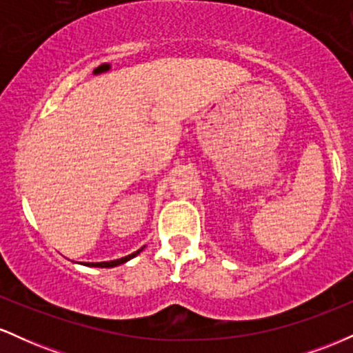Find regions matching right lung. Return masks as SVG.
Listing matches in <instances>:
<instances>
[{
    "label": "right lung",
    "instance_id": "right-lung-1",
    "mask_svg": "<svg viewBox=\"0 0 353 353\" xmlns=\"http://www.w3.org/2000/svg\"><path fill=\"white\" fill-rule=\"evenodd\" d=\"M143 249H144V247H141V249H139V250H136V252H132V254L125 255V257L116 259V261H109V262H88L86 265H89V267H106V269H109V267H116V265L125 264V262H128V261H131L132 257H136V255L139 254L141 250H143Z\"/></svg>",
    "mask_w": 353,
    "mask_h": 353
}]
</instances>
